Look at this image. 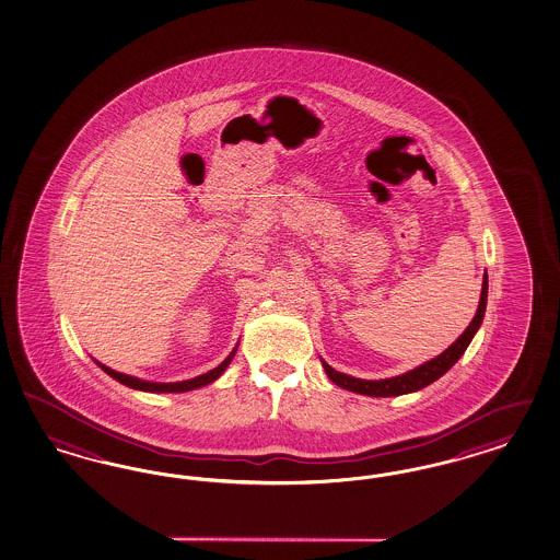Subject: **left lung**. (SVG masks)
I'll return each instance as SVG.
<instances>
[{
  "label": "left lung",
  "mask_w": 560,
  "mask_h": 560,
  "mask_svg": "<svg viewBox=\"0 0 560 560\" xmlns=\"http://www.w3.org/2000/svg\"><path fill=\"white\" fill-rule=\"evenodd\" d=\"M487 288H489V282H487V273H485V278H482V292H480L479 311H477L475 319L470 320V325L466 327V331H464L463 336L458 337V339L447 348L446 352L440 353L438 358H433L430 362L421 364V366L411 370V372H407V374H400V376H395V378H386V381H362V378H353V376L337 372V370H334L329 364L323 362V368H325L327 376H329L337 386H341V388H346V390H352V393H358V395H368V397H397V395L413 393V390H419V388L432 384L433 381H438L440 376H444L447 370L460 360V355L466 352L468 343L472 341V337L477 334V329H479L480 323H482V317H485V308H487Z\"/></svg>",
  "instance_id": "obj_1"
}]
</instances>
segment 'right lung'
I'll return each mask as SVG.
<instances>
[{
  "label": "right lung",
  "mask_w": 560,
  "mask_h": 560,
  "mask_svg": "<svg viewBox=\"0 0 560 560\" xmlns=\"http://www.w3.org/2000/svg\"><path fill=\"white\" fill-rule=\"evenodd\" d=\"M235 352H237V350H235ZM235 352L231 353L221 366L210 370L207 374H200V376H196L192 381H184V383H144V381L132 378V376H128V374L114 372V370H110L108 366H102V364H100V366H102V370H104L106 374H110L114 381L127 384V386H130V388H137V390H147V393H184V390H192V388H198V386H205V384H210L212 381H217V378L223 374L224 368L229 366V362H231V358L235 355Z\"/></svg>",
  "instance_id": "add662e5"
}]
</instances>
